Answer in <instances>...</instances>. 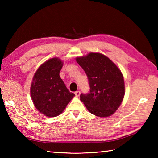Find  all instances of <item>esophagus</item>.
I'll list each match as a JSON object with an SVG mask.
<instances>
[{"label": "esophagus", "mask_w": 158, "mask_h": 158, "mask_svg": "<svg viewBox=\"0 0 158 158\" xmlns=\"http://www.w3.org/2000/svg\"><path fill=\"white\" fill-rule=\"evenodd\" d=\"M74 94H75V95L77 96V97H79V96L80 95V94H81V93H80L79 90H77V91H76L75 93H74Z\"/></svg>", "instance_id": "1"}]
</instances>
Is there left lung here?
<instances>
[{"label": "left lung", "mask_w": 158, "mask_h": 158, "mask_svg": "<svg viewBox=\"0 0 158 158\" xmlns=\"http://www.w3.org/2000/svg\"><path fill=\"white\" fill-rule=\"evenodd\" d=\"M88 77L90 93H81L80 100L88 110L98 117H108L121 106L125 95L124 79L121 69L100 53L90 52L76 58Z\"/></svg>", "instance_id": "1"}]
</instances>
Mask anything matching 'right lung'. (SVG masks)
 <instances>
[{"label":"right lung","instance_id":"add662e5","mask_svg":"<svg viewBox=\"0 0 158 158\" xmlns=\"http://www.w3.org/2000/svg\"><path fill=\"white\" fill-rule=\"evenodd\" d=\"M63 65L60 58H50L39 67L32 79V101L37 110L47 117H56L63 113L74 96L60 77Z\"/></svg>","mask_w":158,"mask_h":158}]
</instances>
